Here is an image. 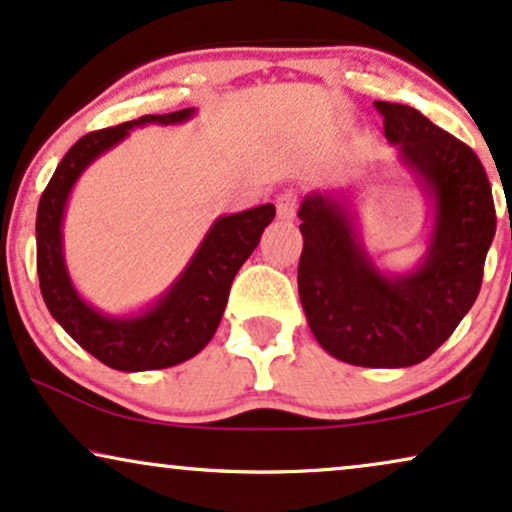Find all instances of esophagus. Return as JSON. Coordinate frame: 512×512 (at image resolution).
<instances>
[{
  "instance_id": "34e87169",
  "label": "esophagus",
  "mask_w": 512,
  "mask_h": 512,
  "mask_svg": "<svg viewBox=\"0 0 512 512\" xmlns=\"http://www.w3.org/2000/svg\"><path fill=\"white\" fill-rule=\"evenodd\" d=\"M297 210V196L295 191H283L281 196L276 198V212L278 219H293Z\"/></svg>"
}]
</instances>
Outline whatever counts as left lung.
I'll list each match as a JSON object with an SVG mask.
<instances>
[{
    "mask_svg": "<svg viewBox=\"0 0 512 512\" xmlns=\"http://www.w3.org/2000/svg\"><path fill=\"white\" fill-rule=\"evenodd\" d=\"M385 139L428 200V238L413 267L387 271L359 236L354 189L302 198L297 288L314 338L335 359L366 368L420 364L477 300L496 234L487 172L472 148L404 103L375 101Z\"/></svg>",
    "mask_w": 512,
    "mask_h": 512,
    "instance_id": "obj_1",
    "label": "left lung"
}]
</instances>
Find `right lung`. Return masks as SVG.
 Returning a JSON list of instances; mask_svg holds the SVG:
<instances>
[{
  "mask_svg": "<svg viewBox=\"0 0 512 512\" xmlns=\"http://www.w3.org/2000/svg\"><path fill=\"white\" fill-rule=\"evenodd\" d=\"M196 115L184 108L165 115H141L125 125L87 134L58 163L37 208V276L49 314L82 349L115 371H153L196 357L222 321L231 283L260 243L276 208L271 203L217 217L208 234L151 304L127 314H108L80 295L70 278L63 250V219L68 198L84 170L113 151L129 132L146 125H181Z\"/></svg>",
  "mask_w": 512,
  "mask_h": 512,
  "instance_id": "right-lung-1",
  "label": "right lung"
}]
</instances>
